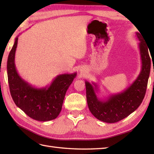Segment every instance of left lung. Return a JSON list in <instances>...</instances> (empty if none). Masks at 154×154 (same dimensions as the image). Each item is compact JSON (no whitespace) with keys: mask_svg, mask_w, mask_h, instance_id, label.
<instances>
[{"mask_svg":"<svg viewBox=\"0 0 154 154\" xmlns=\"http://www.w3.org/2000/svg\"><path fill=\"white\" fill-rule=\"evenodd\" d=\"M140 34L139 32L136 33L140 42L138 46L142 60V69L131 85L120 93L110 95L106 100H101L96 94L99 89L97 85L85 81L88 106L91 112L98 120L107 123L119 122L138 109L144 98L152 60L149 55V48Z\"/></svg>","mask_w":154,"mask_h":154,"instance_id":"1","label":"left lung"}]
</instances>
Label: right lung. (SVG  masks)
Listing matches in <instances>:
<instances>
[{"instance_id": "add662e5", "label": "right lung", "mask_w": 154, "mask_h": 154, "mask_svg": "<svg viewBox=\"0 0 154 154\" xmlns=\"http://www.w3.org/2000/svg\"><path fill=\"white\" fill-rule=\"evenodd\" d=\"M18 36L8 57L7 74L10 92L16 105L35 120L49 121L60 114L65 93L77 73L59 75L50 85L36 88L20 76L14 63Z\"/></svg>"}]
</instances>
